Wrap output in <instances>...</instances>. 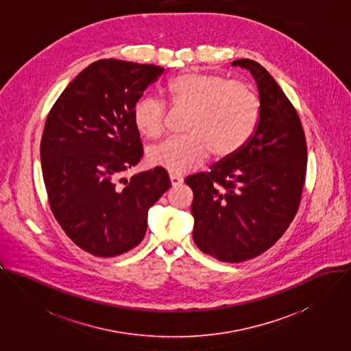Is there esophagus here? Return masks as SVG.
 <instances>
[{
  "mask_svg": "<svg viewBox=\"0 0 351 351\" xmlns=\"http://www.w3.org/2000/svg\"><path fill=\"white\" fill-rule=\"evenodd\" d=\"M169 179H171V183L173 186H178V184H182L183 183V178L180 175H176V173H171L169 175Z\"/></svg>",
  "mask_w": 351,
  "mask_h": 351,
  "instance_id": "34e87169",
  "label": "esophagus"
}]
</instances>
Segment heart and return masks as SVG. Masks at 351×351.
<instances>
[{
    "label": "heart",
    "mask_w": 351,
    "mask_h": 351,
    "mask_svg": "<svg viewBox=\"0 0 351 351\" xmlns=\"http://www.w3.org/2000/svg\"><path fill=\"white\" fill-rule=\"evenodd\" d=\"M172 109L189 110L186 136L172 137L148 151L154 167L172 173H184L200 167L208 156H233L256 130L260 102L245 83L214 73L190 71L172 79L167 86ZM133 123L147 138L155 140L165 132L167 109L152 97L133 106Z\"/></svg>",
    "instance_id": "1"
}]
</instances>
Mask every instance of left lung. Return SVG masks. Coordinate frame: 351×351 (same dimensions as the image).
Returning <instances> with one entry per match:
<instances>
[{
	"label": "left lung",
	"instance_id": "8db88e82",
	"mask_svg": "<svg viewBox=\"0 0 351 351\" xmlns=\"http://www.w3.org/2000/svg\"><path fill=\"white\" fill-rule=\"evenodd\" d=\"M250 71L260 94L254 134L211 171L186 178L194 200L196 246L225 263L254 258L293 221L306 180L307 144L302 121L272 75L257 62L234 60Z\"/></svg>",
	"mask_w": 351,
	"mask_h": 351
}]
</instances>
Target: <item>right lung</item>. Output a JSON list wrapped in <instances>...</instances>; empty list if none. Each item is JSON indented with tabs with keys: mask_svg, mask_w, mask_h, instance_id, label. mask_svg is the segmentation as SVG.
<instances>
[{
	"mask_svg": "<svg viewBox=\"0 0 351 351\" xmlns=\"http://www.w3.org/2000/svg\"><path fill=\"white\" fill-rule=\"evenodd\" d=\"M162 67L117 59L91 63L53 104L40 158L51 211L69 238L97 257L136 247L148 210L171 187L156 167L125 179L143 158L133 106Z\"/></svg>",
	"mask_w": 351,
	"mask_h": 351,
	"instance_id": "right-lung-1",
	"label": "right lung"
}]
</instances>
